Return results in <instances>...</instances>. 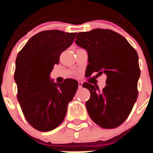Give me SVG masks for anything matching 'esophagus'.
Listing matches in <instances>:
<instances>
[{"mask_svg": "<svg viewBox=\"0 0 153 153\" xmlns=\"http://www.w3.org/2000/svg\"><path fill=\"white\" fill-rule=\"evenodd\" d=\"M82 85H83L82 81H78V87H79V88H81V87H82Z\"/></svg>", "mask_w": 153, "mask_h": 153, "instance_id": "esophagus-1", "label": "esophagus"}]
</instances>
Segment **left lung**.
Segmentation results:
<instances>
[{
    "instance_id": "obj_1",
    "label": "left lung",
    "mask_w": 153,
    "mask_h": 153,
    "mask_svg": "<svg viewBox=\"0 0 153 153\" xmlns=\"http://www.w3.org/2000/svg\"><path fill=\"white\" fill-rule=\"evenodd\" d=\"M75 39V43L87 51L90 73L107 76L102 91L88 83L82 85L90 92L87 112L102 128H117L127 119L137 100L140 75L137 51L126 38L111 30L78 33Z\"/></svg>"
}]
</instances>
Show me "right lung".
I'll use <instances>...</instances> for the list:
<instances>
[{"instance_id": "add662e5", "label": "right lung", "mask_w": 153, "mask_h": 153, "mask_svg": "<svg viewBox=\"0 0 153 153\" xmlns=\"http://www.w3.org/2000/svg\"><path fill=\"white\" fill-rule=\"evenodd\" d=\"M76 34L58 30L39 32L16 57L18 100L27 122L39 131H51L61 124L78 90L76 80L68 78L58 84L50 78L60 54L72 45Z\"/></svg>"}]
</instances>
